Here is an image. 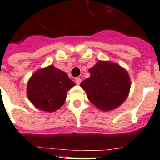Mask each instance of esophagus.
<instances>
[{
    "label": "esophagus",
    "mask_w": 160,
    "mask_h": 160,
    "mask_svg": "<svg viewBox=\"0 0 160 160\" xmlns=\"http://www.w3.org/2000/svg\"><path fill=\"white\" fill-rule=\"evenodd\" d=\"M75 82L78 85L80 84V83H81V78H77L75 79Z\"/></svg>",
    "instance_id": "34e87169"
}]
</instances>
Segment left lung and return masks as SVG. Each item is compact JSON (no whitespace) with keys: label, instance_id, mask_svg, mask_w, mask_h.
Instances as JSON below:
<instances>
[{"label":"left lung","instance_id":"obj_1","mask_svg":"<svg viewBox=\"0 0 160 160\" xmlns=\"http://www.w3.org/2000/svg\"><path fill=\"white\" fill-rule=\"evenodd\" d=\"M89 72V78L80 85L93 105L107 111L119 107L126 100L131 80L124 68L113 62L98 61Z\"/></svg>","mask_w":160,"mask_h":160}]
</instances>
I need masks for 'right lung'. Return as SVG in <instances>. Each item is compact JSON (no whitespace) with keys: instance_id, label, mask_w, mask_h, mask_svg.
I'll return each instance as SVG.
<instances>
[{"instance_id":"add662e5","label":"right lung","mask_w":160,"mask_h":160,"mask_svg":"<svg viewBox=\"0 0 160 160\" xmlns=\"http://www.w3.org/2000/svg\"><path fill=\"white\" fill-rule=\"evenodd\" d=\"M75 85L67 74L50 65L33 73L28 82V98L44 111H56L64 104L68 90Z\"/></svg>"}]
</instances>
